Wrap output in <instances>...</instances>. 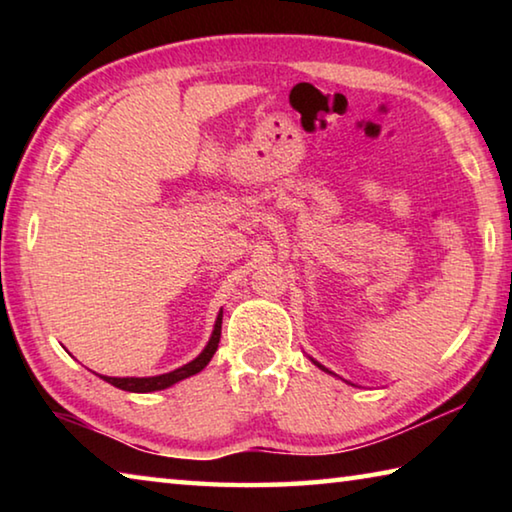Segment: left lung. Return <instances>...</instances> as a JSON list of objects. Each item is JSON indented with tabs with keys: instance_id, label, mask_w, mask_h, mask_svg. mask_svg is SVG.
Instances as JSON below:
<instances>
[{
	"instance_id": "left-lung-1",
	"label": "left lung",
	"mask_w": 512,
	"mask_h": 512,
	"mask_svg": "<svg viewBox=\"0 0 512 512\" xmlns=\"http://www.w3.org/2000/svg\"><path fill=\"white\" fill-rule=\"evenodd\" d=\"M316 366H318V368H323V366H320V363H316ZM323 370H325V368H323Z\"/></svg>"
}]
</instances>
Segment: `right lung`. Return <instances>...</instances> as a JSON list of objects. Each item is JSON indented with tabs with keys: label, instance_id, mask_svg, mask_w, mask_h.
Wrapping results in <instances>:
<instances>
[{
	"label": "right lung",
	"instance_id": "1",
	"mask_svg": "<svg viewBox=\"0 0 512 512\" xmlns=\"http://www.w3.org/2000/svg\"><path fill=\"white\" fill-rule=\"evenodd\" d=\"M221 320H223V314H219V318H216V325H214L210 343H207L205 350L198 354L194 361H189L187 366L173 370V372H167V375H158V377H103V379H106L108 384L121 388V391L151 393V391H162V388H169L171 384H176V381H180V379L192 377V375H196V372H201L207 366V363H210L216 348H219Z\"/></svg>",
	"mask_w": 512,
	"mask_h": 512
}]
</instances>
